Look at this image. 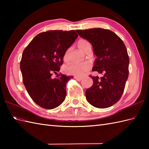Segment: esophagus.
I'll return each instance as SVG.
<instances>
[{"label":"esophagus","mask_w":149,"mask_h":149,"mask_svg":"<svg viewBox=\"0 0 149 149\" xmlns=\"http://www.w3.org/2000/svg\"><path fill=\"white\" fill-rule=\"evenodd\" d=\"M74 78H75L76 80H77L78 81H81L82 79H83V78H82V77H79V76H75Z\"/></svg>","instance_id":"obj_1"}]
</instances>
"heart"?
<instances>
[{
	"mask_svg": "<svg viewBox=\"0 0 149 149\" xmlns=\"http://www.w3.org/2000/svg\"><path fill=\"white\" fill-rule=\"evenodd\" d=\"M77 47L82 52L86 53L88 48L91 47L90 43L86 40H81L77 42ZM65 61L68 59V50L66 52L64 57ZM91 68V65L89 62L85 61L81 63H70L65 66L64 71L66 74L75 75V76H82Z\"/></svg>",
	"mask_w": 149,
	"mask_h": 149,
	"instance_id": "obj_1",
	"label": "heart"
}]
</instances>
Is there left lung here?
<instances>
[{"mask_svg":"<svg viewBox=\"0 0 149 149\" xmlns=\"http://www.w3.org/2000/svg\"><path fill=\"white\" fill-rule=\"evenodd\" d=\"M93 46L97 56L93 71L104 75L91 77L93 85L86 91L88 102L97 108H107L121 98L129 75V59L125 44L113 31L101 28L76 30Z\"/></svg>","mask_w":149,"mask_h":149,"instance_id":"1","label":"left lung"}]
</instances>
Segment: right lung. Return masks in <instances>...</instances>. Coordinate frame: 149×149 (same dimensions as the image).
I'll use <instances>...</instances> for the list:
<instances>
[{
	"instance_id": "right-lung-1",
	"label": "right lung",
	"mask_w": 149,
	"mask_h": 149,
	"mask_svg": "<svg viewBox=\"0 0 149 149\" xmlns=\"http://www.w3.org/2000/svg\"><path fill=\"white\" fill-rule=\"evenodd\" d=\"M77 37L74 30L49 31L36 35L24 50L20 65L23 83L31 99L43 108H56L65 99L66 84L73 76L57 72Z\"/></svg>"
}]
</instances>
